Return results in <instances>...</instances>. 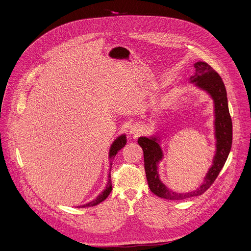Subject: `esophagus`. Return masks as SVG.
<instances>
[{"mask_svg":"<svg viewBox=\"0 0 251 251\" xmlns=\"http://www.w3.org/2000/svg\"><path fill=\"white\" fill-rule=\"evenodd\" d=\"M142 126L139 124H134L132 126H130V133L134 134V135H139L142 132Z\"/></svg>","mask_w":251,"mask_h":251,"instance_id":"esophagus-1","label":"esophagus"}]
</instances>
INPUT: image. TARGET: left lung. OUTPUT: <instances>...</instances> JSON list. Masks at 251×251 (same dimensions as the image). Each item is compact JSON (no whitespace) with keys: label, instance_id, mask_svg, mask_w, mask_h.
<instances>
[{"label":"left lung","instance_id":"8db88e82","mask_svg":"<svg viewBox=\"0 0 251 251\" xmlns=\"http://www.w3.org/2000/svg\"><path fill=\"white\" fill-rule=\"evenodd\" d=\"M196 73L190 79L192 82L207 91L214 101V113H216V137H217V153L213 159V164L207 172L203 184L195 192L187 194H177L170 191L159 178L157 172V164L162 159V150L156 141V138L140 137L139 145L144 152L145 172L150 190L156 196L171 200H186L188 198L202 195L216 181L220 172L224 168L226 161L231 149L232 144V122L228 110L226 90L220 75L210 65L203 61L195 63Z\"/></svg>","mask_w":251,"mask_h":251}]
</instances>
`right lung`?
I'll use <instances>...</instances> for the list:
<instances>
[{"label": "right lung", "mask_w": 251, "mask_h": 251, "mask_svg": "<svg viewBox=\"0 0 251 251\" xmlns=\"http://www.w3.org/2000/svg\"><path fill=\"white\" fill-rule=\"evenodd\" d=\"M126 142H127V140H126L125 135L120 136L119 138H117V139L114 141V143H113L111 148H110V153H109V157H110L111 160L114 159L115 155L119 152V150H121V149L126 145ZM110 165H112V163H111ZM110 171H111V168H110ZM108 180H109V181H108V184H107V187H106V189L102 192V194H100L94 201H90V202H88V203H86V204L80 205L79 207H89V206L96 205V204H98L99 202L103 201L107 197H108L109 194H110L111 191H112V183H111V175H110V173H109V176H108Z\"/></svg>", "instance_id": "right-lung-1"}]
</instances>
